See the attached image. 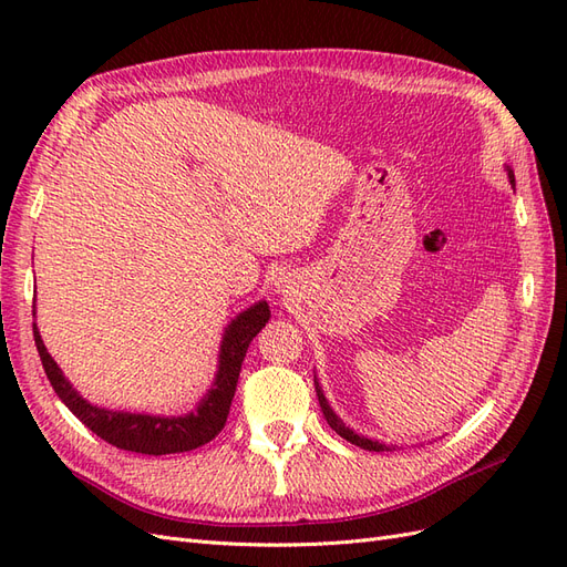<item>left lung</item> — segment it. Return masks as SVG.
I'll list each match as a JSON object with an SVG mask.
<instances>
[{"label": "left lung", "mask_w": 567, "mask_h": 567, "mask_svg": "<svg viewBox=\"0 0 567 567\" xmlns=\"http://www.w3.org/2000/svg\"><path fill=\"white\" fill-rule=\"evenodd\" d=\"M506 173H508V182H511V186H516V177H513V169H511L508 165H506ZM315 388H317V398H319V404H321V411H323L326 421H329V425L333 427V431H336L342 440H348V442L357 444V447L369 450V452H392V450H394L392 444H385V442H379V440H371V437L359 435V433H354V431H352L350 425L342 423V419L336 414L333 406L329 404V400H326V394H323V390H321V385H319V379H317V375H315Z\"/></svg>", "instance_id": "obj_1"}]
</instances>
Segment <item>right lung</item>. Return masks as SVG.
Segmentation results:
<instances>
[{"label":"right lung","mask_w":567,"mask_h":567,"mask_svg":"<svg viewBox=\"0 0 567 567\" xmlns=\"http://www.w3.org/2000/svg\"><path fill=\"white\" fill-rule=\"evenodd\" d=\"M38 315L32 305V317ZM271 312L267 300H257L248 310L236 315L219 340V359L215 381L203 394L196 409L179 416H163V414H140V411H117L96 406L87 402L65 379L59 364L54 362L44 348L38 323H32L35 331V346L42 359V367L51 388L56 390L61 402L73 411V414L96 433L101 440L125 452L161 456V454H179L192 452L200 444L210 442L227 423L229 406L236 392L238 373H241L244 357L248 352L250 340L265 329Z\"/></svg>","instance_id":"add662e5"}]
</instances>
